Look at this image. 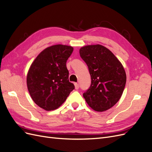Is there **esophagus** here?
Instances as JSON below:
<instances>
[{
    "label": "esophagus",
    "instance_id": "1",
    "mask_svg": "<svg viewBox=\"0 0 152 152\" xmlns=\"http://www.w3.org/2000/svg\"><path fill=\"white\" fill-rule=\"evenodd\" d=\"M75 89H79V84H77V83H75Z\"/></svg>",
    "mask_w": 152,
    "mask_h": 152
}]
</instances>
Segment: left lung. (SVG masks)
I'll return each mask as SVG.
<instances>
[{
	"instance_id": "8db88e82",
	"label": "left lung",
	"mask_w": 152,
	"mask_h": 152,
	"mask_svg": "<svg viewBox=\"0 0 152 152\" xmlns=\"http://www.w3.org/2000/svg\"><path fill=\"white\" fill-rule=\"evenodd\" d=\"M79 53L91 78L84 98L95 111H106L120 99L126 83V72L115 56L102 45H86Z\"/></svg>"
}]
</instances>
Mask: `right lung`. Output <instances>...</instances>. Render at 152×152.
Instances as JSON below:
<instances>
[{
    "instance_id": "add662e5",
    "label": "right lung",
    "mask_w": 152,
    "mask_h": 152,
    "mask_svg": "<svg viewBox=\"0 0 152 152\" xmlns=\"http://www.w3.org/2000/svg\"><path fill=\"white\" fill-rule=\"evenodd\" d=\"M73 48L58 44L42 50L30 66L26 84L31 98L46 111L56 110L65 102L75 86L69 82L66 61Z\"/></svg>"
}]
</instances>
